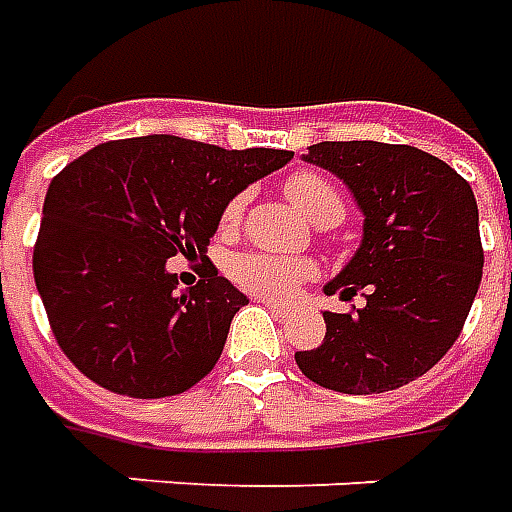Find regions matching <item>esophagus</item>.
I'll return each mask as SVG.
<instances>
[{
  "label": "esophagus",
  "mask_w": 512,
  "mask_h": 512,
  "mask_svg": "<svg viewBox=\"0 0 512 512\" xmlns=\"http://www.w3.org/2000/svg\"><path fill=\"white\" fill-rule=\"evenodd\" d=\"M256 303H262V306H267L270 311H275V314H281V317L292 314V306H289V303H281V300H273V297H256Z\"/></svg>",
  "instance_id": "34e87169"
}]
</instances>
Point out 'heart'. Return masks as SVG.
I'll return each mask as SVG.
<instances>
[{
  "label": "heart",
  "instance_id": "b5f03b06",
  "mask_svg": "<svg viewBox=\"0 0 512 512\" xmlns=\"http://www.w3.org/2000/svg\"><path fill=\"white\" fill-rule=\"evenodd\" d=\"M286 195L289 201L317 226H336L344 217V201L339 190L333 187L331 181L317 173H295L292 179L286 181ZM242 198H234L226 206L223 220L231 223L239 215ZM228 275L234 278V284L242 289H248L253 295L281 297L289 289H295L297 281L306 275V267L295 259H284V256H267V253H242L237 256Z\"/></svg>",
  "mask_w": 512,
  "mask_h": 512
}]
</instances>
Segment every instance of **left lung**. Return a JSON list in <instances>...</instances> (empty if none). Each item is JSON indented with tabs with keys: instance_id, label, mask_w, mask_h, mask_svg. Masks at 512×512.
I'll return each instance as SVG.
<instances>
[{
	"instance_id": "obj_1",
	"label": "left lung",
	"mask_w": 512,
	"mask_h": 512,
	"mask_svg": "<svg viewBox=\"0 0 512 512\" xmlns=\"http://www.w3.org/2000/svg\"><path fill=\"white\" fill-rule=\"evenodd\" d=\"M306 162L347 184L364 215L353 259L325 295L366 303L322 311L325 339L295 361L342 394L400 389L447 355L482 281L480 215L469 181L444 159L375 140L317 143Z\"/></svg>"
}]
</instances>
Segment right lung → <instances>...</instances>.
<instances>
[{"label":"right lung","mask_w":512,"mask_h":512,"mask_svg":"<svg viewBox=\"0 0 512 512\" xmlns=\"http://www.w3.org/2000/svg\"><path fill=\"white\" fill-rule=\"evenodd\" d=\"M292 151L220 146L173 134L110 140L49 184L32 273L60 350L126 397L181 394L212 372L248 297L206 264L176 292V253L204 256L228 201Z\"/></svg>","instance_id":"1"}]
</instances>
